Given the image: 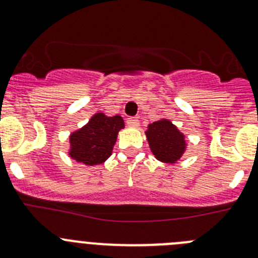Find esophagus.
I'll return each instance as SVG.
<instances>
[{
    "mask_svg": "<svg viewBox=\"0 0 258 258\" xmlns=\"http://www.w3.org/2000/svg\"><path fill=\"white\" fill-rule=\"evenodd\" d=\"M126 124H127V126L137 127L139 125V120L137 119V117H127V119H126Z\"/></svg>",
    "mask_w": 258,
    "mask_h": 258,
    "instance_id": "esophagus-1",
    "label": "esophagus"
}]
</instances>
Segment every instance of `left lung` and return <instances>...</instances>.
<instances>
[{
  "label": "left lung",
  "instance_id": "1",
  "mask_svg": "<svg viewBox=\"0 0 258 258\" xmlns=\"http://www.w3.org/2000/svg\"><path fill=\"white\" fill-rule=\"evenodd\" d=\"M146 136L151 151L158 161L175 164L185 152V137L170 120L161 119L150 124Z\"/></svg>",
  "mask_w": 258,
  "mask_h": 258
}]
</instances>
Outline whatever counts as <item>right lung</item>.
Instances as JSON below:
<instances>
[{"label": "right lung", "mask_w": 258, "mask_h": 258, "mask_svg": "<svg viewBox=\"0 0 258 258\" xmlns=\"http://www.w3.org/2000/svg\"><path fill=\"white\" fill-rule=\"evenodd\" d=\"M122 127L124 120L119 115L94 113L84 126L70 134L69 156L88 166L103 164L112 153L117 133Z\"/></svg>", "instance_id": "obj_1"}]
</instances>
